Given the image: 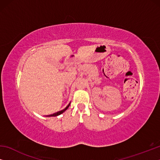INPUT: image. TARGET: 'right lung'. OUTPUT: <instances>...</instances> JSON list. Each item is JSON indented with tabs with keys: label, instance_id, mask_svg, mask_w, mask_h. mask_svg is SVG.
<instances>
[{
	"label": "right lung",
	"instance_id": "1",
	"mask_svg": "<svg viewBox=\"0 0 160 160\" xmlns=\"http://www.w3.org/2000/svg\"><path fill=\"white\" fill-rule=\"evenodd\" d=\"M70 104L68 105V106L65 108L64 109H63V110H61V111H60V112H56V113H53V114H51V115H48V116H48V117H50V116H59V115H61V113H63L65 111H66L67 109H68V108L69 107V106H70Z\"/></svg>",
	"mask_w": 160,
	"mask_h": 160
}]
</instances>
